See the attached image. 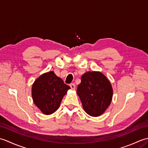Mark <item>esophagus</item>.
<instances>
[{
	"mask_svg": "<svg viewBox=\"0 0 148 148\" xmlns=\"http://www.w3.org/2000/svg\"><path fill=\"white\" fill-rule=\"evenodd\" d=\"M70 87L72 90H75V88H76V85H75L74 83H72L70 84Z\"/></svg>",
	"mask_w": 148,
	"mask_h": 148,
	"instance_id": "34e87169",
	"label": "esophagus"
}]
</instances>
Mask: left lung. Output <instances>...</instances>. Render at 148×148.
Returning a JSON list of instances; mask_svg holds the SVG:
<instances>
[{
  "mask_svg": "<svg viewBox=\"0 0 148 148\" xmlns=\"http://www.w3.org/2000/svg\"><path fill=\"white\" fill-rule=\"evenodd\" d=\"M77 94L84 111L93 117L102 115L111 103L113 95L109 79L99 71H88L82 75Z\"/></svg>",
  "mask_w": 148,
  "mask_h": 148,
  "instance_id": "8db88e82",
  "label": "left lung"
}]
</instances>
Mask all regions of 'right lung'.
I'll use <instances>...</instances> for the list:
<instances>
[{
	"mask_svg": "<svg viewBox=\"0 0 148 148\" xmlns=\"http://www.w3.org/2000/svg\"><path fill=\"white\" fill-rule=\"evenodd\" d=\"M70 88L54 72H46L32 84L33 101L44 114H51L59 108L63 97Z\"/></svg>",
	"mask_w": 148,
	"mask_h": 148,
	"instance_id": "obj_1",
	"label": "right lung"
}]
</instances>
